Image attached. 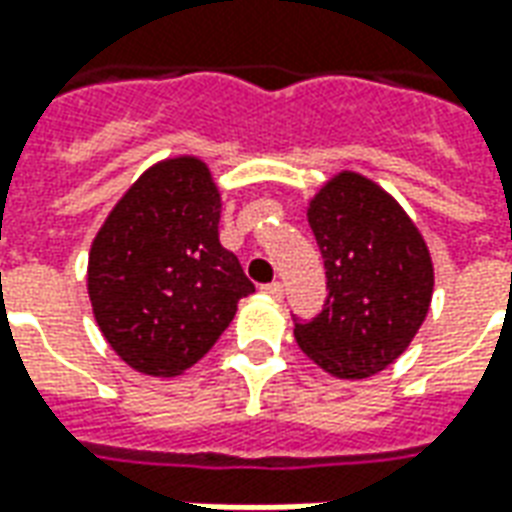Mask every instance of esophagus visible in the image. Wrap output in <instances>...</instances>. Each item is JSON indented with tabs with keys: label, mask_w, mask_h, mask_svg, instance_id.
Returning <instances> with one entry per match:
<instances>
[{
	"label": "esophagus",
	"mask_w": 512,
	"mask_h": 512,
	"mask_svg": "<svg viewBox=\"0 0 512 512\" xmlns=\"http://www.w3.org/2000/svg\"><path fill=\"white\" fill-rule=\"evenodd\" d=\"M263 293L271 296V299H282L285 296V288H282V282H271V285H263Z\"/></svg>",
	"instance_id": "34e87169"
}]
</instances>
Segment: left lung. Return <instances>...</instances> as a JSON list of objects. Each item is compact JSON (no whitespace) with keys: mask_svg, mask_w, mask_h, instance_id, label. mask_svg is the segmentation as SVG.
I'll return each instance as SVG.
<instances>
[{"mask_svg":"<svg viewBox=\"0 0 512 512\" xmlns=\"http://www.w3.org/2000/svg\"><path fill=\"white\" fill-rule=\"evenodd\" d=\"M326 266V304L296 343L329 376L359 381L406 351L433 299L428 244L376 180L343 169L307 205Z\"/></svg>","mask_w":512,"mask_h":512,"instance_id":"1","label":"left lung"}]
</instances>
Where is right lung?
<instances>
[{
  "label": "right lung",
  "instance_id": "add662e5",
  "mask_svg": "<svg viewBox=\"0 0 512 512\" xmlns=\"http://www.w3.org/2000/svg\"><path fill=\"white\" fill-rule=\"evenodd\" d=\"M222 194L208 164L147 167L95 233L87 293L104 340L136 373L175 378L208 354L255 293L219 244Z\"/></svg>",
  "mask_w": 512,
  "mask_h": 512
}]
</instances>
